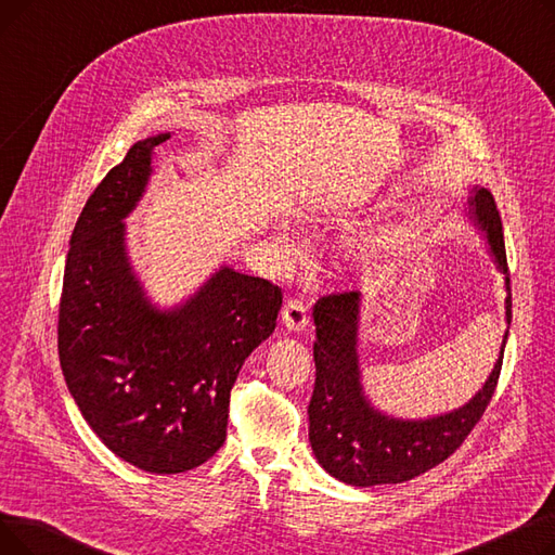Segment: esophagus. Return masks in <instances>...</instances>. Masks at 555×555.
<instances>
[{
    "instance_id": "esophagus-1",
    "label": "esophagus",
    "mask_w": 555,
    "mask_h": 555,
    "mask_svg": "<svg viewBox=\"0 0 555 555\" xmlns=\"http://www.w3.org/2000/svg\"><path fill=\"white\" fill-rule=\"evenodd\" d=\"M308 322H310V317H308V308H306L304 301L289 299V301L283 306V310H281V324H283L289 333H301V331H306Z\"/></svg>"
}]
</instances>
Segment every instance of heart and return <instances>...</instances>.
I'll use <instances>...</instances> for the list:
<instances>
[{
    "label": "heart",
    "instance_id": "heart-1",
    "mask_svg": "<svg viewBox=\"0 0 555 555\" xmlns=\"http://www.w3.org/2000/svg\"><path fill=\"white\" fill-rule=\"evenodd\" d=\"M274 236H276V241H279V243H283V245H287V243H289V233L285 231V227H276Z\"/></svg>",
    "mask_w": 555,
    "mask_h": 555
}]
</instances>
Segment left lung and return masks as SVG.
I'll return each mask as SVG.
<instances>
[{
  "label": "left lung",
  "mask_w": 555,
  "mask_h": 555,
  "mask_svg": "<svg viewBox=\"0 0 555 555\" xmlns=\"http://www.w3.org/2000/svg\"><path fill=\"white\" fill-rule=\"evenodd\" d=\"M465 218L488 245L494 268L504 276L506 333L486 383L456 410L425 418H402L383 412L364 389L360 360L364 295L324 297L312 310L317 341L312 346L314 391L308 404V439L319 465L348 486L402 483L439 465L470 434L498 387L511 328L504 231L492 195L481 186L470 189Z\"/></svg>",
  "instance_id": "1"
}]
</instances>
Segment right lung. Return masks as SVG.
Here are the masks:
<instances>
[{
	"label": "right lung",
	"instance_id": "add662e5",
	"mask_svg": "<svg viewBox=\"0 0 555 555\" xmlns=\"http://www.w3.org/2000/svg\"><path fill=\"white\" fill-rule=\"evenodd\" d=\"M170 134L137 141L87 199L57 319V356L82 418L107 450L155 475L193 470L222 448L231 387L281 310L276 285L227 262L172 306L141 283L126 220Z\"/></svg>",
	"mask_w": 555,
	"mask_h": 555
}]
</instances>
